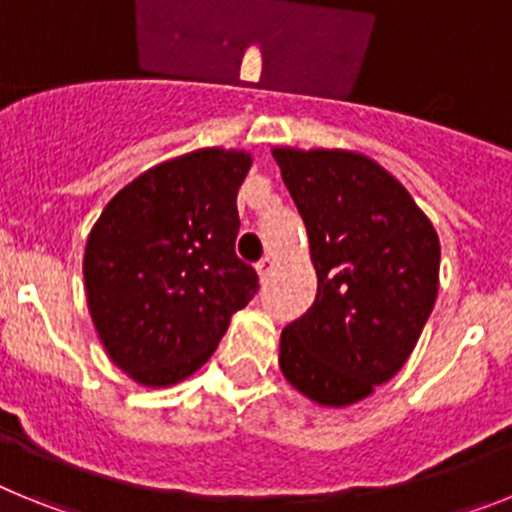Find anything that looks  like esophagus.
<instances>
[{
	"label": "esophagus",
	"mask_w": 512,
	"mask_h": 512,
	"mask_svg": "<svg viewBox=\"0 0 512 512\" xmlns=\"http://www.w3.org/2000/svg\"><path fill=\"white\" fill-rule=\"evenodd\" d=\"M271 269H274V259H271V256H264V259H261L259 264H256V271H259L261 282H266V279H269Z\"/></svg>",
	"instance_id": "34e87169"
}]
</instances>
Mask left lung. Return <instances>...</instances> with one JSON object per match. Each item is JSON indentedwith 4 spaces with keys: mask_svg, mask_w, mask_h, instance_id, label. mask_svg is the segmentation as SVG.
<instances>
[{
    "mask_svg": "<svg viewBox=\"0 0 512 512\" xmlns=\"http://www.w3.org/2000/svg\"><path fill=\"white\" fill-rule=\"evenodd\" d=\"M310 238L318 295L282 330L279 366L318 405L343 408L395 377L438 295L441 243L408 189L351 151L274 148Z\"/></svg>",
    "mask_w": 512,
    "mask_h": 512,
    "instance_id": "left-lung-1",
    "label": "left lung"
}]
</instances>
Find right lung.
<instances>
[{
	"label": "right lung",
	"mask_w": 512,
	"mask_h": 512,
	"mask_svg": "<svg viewBox=\"0 0 512 512\" xmlns=\"http://www.w3.org/2000/svg\"><path fill=\"white\" fill-rule=\"evenodd\" d=\"M243 151L200 148L140 174L107 202L84 253L94 328L146 387L182 382L212 356L233 312L259 292L235 256Z\"/></svg>",
	"instance_id": "right-lung-1"
}]
</instances>
